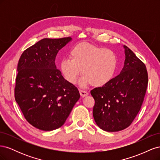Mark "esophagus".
Segmentation results:
<instances>
[{"mask_svg": "<svg viewBox=\"0 0 160 160\" xmlns=\"http://www.w3.org/2000/svg\"><path fill=\"white\" fill-rule=\"evenodd\" d=\"M79 93H80V95H81L82 98H84V97H85V96L88 95V91H84V90H79Z\"/></svg>", "mask_w": 160, "mask_h": 160, "instance_id": "34e87169", "label": "esophagus"}]
</instances>
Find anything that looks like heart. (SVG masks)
Masks as SVG:
<instances>
[{"label":"heart","mask_w":160,"mask_h":160,"mask_svg":"<svg viewBox=\"0 0 160 160\" xmlns=\"http://www.w3.org/2000/svg\"><path fill=\"white\" fill-rule=\"evenodd\" d=\"M70 58L61 60V72L67 81L75 84L82 69L84 75L80 81L82 88L91 83L96 88L107 85L117 71L118 57L113 51L88 42H81L72 47Z\"/></svg>","instance_id":"obj_1"}]
</instances>
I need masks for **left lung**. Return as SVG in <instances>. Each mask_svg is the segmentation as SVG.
Returning a JSON list of instances; mask_svg holds the SVG:
<instances>
[{
	"label": "left lung",
	"mask_w": 160,
	"mask_h": 160,
	"mask_svg": "<svg viewBox=\"0 0 160 160\" xmlns=\"http://www.w3.org/2000/svg\"><path fill=\"white\" fill-rule=\"evenodd\" d=\"M124 66L109 84L95 88L93 115L96 124L105 132L127 128L141 109L148 87L146 67L126 46Z\"/></svg>",
	"instance_id": "1"
}]
</instances>
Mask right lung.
Wrapping results in <instances>:
<instances>
[{"instance_id": "obj_1", "label": "right lung", "mask_w": 160, "mask_h": 160, "mask_svg": "<svg viewBox=\"0 0 160 160\" xmlns=\"http://www.w3.org/2000/svg\"><path fill=\"white\" fill-rule=\"evenodd\" d=\"M71 37L43 38L18 61L14 98L27 122L43 131L59 128L80 98L76 87L57 69V52Z\"/></svg>"}]
</instances>
